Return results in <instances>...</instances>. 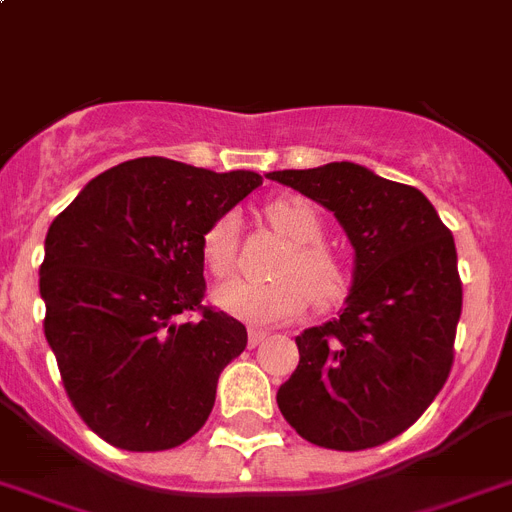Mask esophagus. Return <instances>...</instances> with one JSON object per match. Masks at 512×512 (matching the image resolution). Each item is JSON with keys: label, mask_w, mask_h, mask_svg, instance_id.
I'll return each mask as SVG.
<instances>
[{"label": "esophagus", "mask_w": 512, "mask_h": 512, "mask_svg": "<svg viewBox=\"0 0 512 512\" xmlns=\"http://www.w3.org/2000/svg\"><path fill=\"white\" fill-rule=\"evenodd\" d=\"M265 338H268V333H265V330H257V328L249 330V338H247L249 349H255V346H260V343H263Z\"/></svg>", "instance_id": "34e87169"}]
</instances>
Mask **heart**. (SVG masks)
<instances>
[{
    "mask_svg": "<svg viewBox=\"0 0 512 512\" xmlns=\"http://www.w3.org/2000/svg\"><path fill=\"white\" fill-rule=\"evenodd\" d=\"M270 226L291 242L276 268V281L257 283L231 278L213 289L221 312L247 325H281L304 315L309 299L330 307L346 294V270L341 260L320 242L322 221L317 210L299 197L276 200L265 208ZM234 213L218 218L203 236V257L210 273L226 276L236 257Z\"/></svg>",
    "mask_w": 512,
    "mask_h": 512,
    "instance_id": "1",
    "label": "heart"
}]
</instances>
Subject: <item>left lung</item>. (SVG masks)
I'll use <instances>...</instances> for the list:
<instances>
[{
    "instance_id": "left-lung-1",
    "label": "left lung",
    "mask_w": 512,
    "mask_h": 512,
    "mask_svg": "<svg viewBox=\"0 0 512 512\" xmlns=\"http://www.w3.org/2000/svg\"><path fill=\"white\" fill-rule=\"evenodd\" d=\"M328 208L354 247L341 315L296 336L283 419L320 448L364 450L409 429L453 367L463 289L448 226L416 187L359 163L270 171Z\"/></svg>"
}]
</instances>
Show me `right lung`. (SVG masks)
<instances>
[{
  "instance_id": "obj_1",
  "label": "right lung",
  "mask_w": 512,
  "mask_h": 512,
  "mask_svg": "<svg viewBox=\"0 0 512 512\" xmlns=\"http://www.w3.org/2000/svg\"><path fill=\"white\" fill-rule=\"evenodd\" d=\"M260 184L255 171L135 158L90 179L49 226L46 341L75 411L114 448H176L213 411L247 328L200 307L203 236ZM190 308L204 317L184 323Z\"/></svg>"
}]
</instances>
